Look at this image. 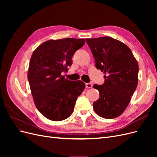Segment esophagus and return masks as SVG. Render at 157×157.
<instances>
[{
  "label": "esophagus",
  "instance_id": "34e87169",
  "mask_svg": "<svg viewBox=\"0 0 157 157\" xmlns=\"http://www.w3.org/2000/svg\"><path fill=\"white\" fill-rule=\"evenodd\" d=\"M92 87V83H86V88H91Z\"/></svg>",
  "mask_w": 157,
  "mask_h": 157
}]
</instances>
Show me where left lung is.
Segmentation results:
<instances>
[{
    "label": "left lung",
    "mask_w": 157,
    "mask_h": 157,
    "mask_svg": "<svg viewBox=\"0 0 157 157\" xmlns=\"http://www.w3.org/2000/svg\"><path fill=\"white\" fill-rule=\"evenodd\" d=\"M97 69L105 74L102 85L94 84L99 98L93 103L103 118L120 116L129 104L138 81L139 67L129 47L109 36L86 39Z\"/></svg>",
    "instance_id": "1"
}]
</instances>
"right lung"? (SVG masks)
Segmentation results:
<instances>
[{"label": "right lung", "mask_w": 157, "mask_h": 157, "mask_svg": "<svg viewBox=\"0 0 157 157\" xmlns=\"http://www.w3.org/2000/svg\"><path fill=\"white\" fill-rule=\"evenodd\" d=\"M84 42L85 39L73 38L50 40L33 52L28 80L35 106L48 119L60 121L69 117L84 90L82 80L71 81L61 75L72 65V57Z\"/></svg>", "instance_id": "obj_1"}]
</instances>
